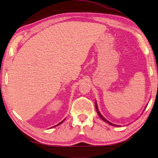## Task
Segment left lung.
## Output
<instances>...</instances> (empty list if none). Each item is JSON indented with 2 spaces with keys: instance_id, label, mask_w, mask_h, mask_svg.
<instances>
[{
  "instance_id": "obj_1",
  "label": "left lung",
  "mask_w": 158,
  "mask_h": 158,
  "mask_svg": "<svg viewBox=\"0 0 158 158\" xmlns=\"http://www.w3.org/2000/svg\"><path fill=\"white\" fill-rule=\"evenodd\" d=\"M95 109H96V111H97V113H98V114H99V116L100 117V118H101L102 120L103 121H105L106 123H108L109 125H111V126H114V127H120L119 125H114V124H113V123H111V122H109V121H107L106 118H105L102 115V114L100 113V112L99 111V109H98V104H97V102H96V101L95 102ZM146 107H147V106H146V107H145V109L146 108ZM145 109H144V110H145ZM144 112V111H143Z\"/></svg>"
}]
</instances>
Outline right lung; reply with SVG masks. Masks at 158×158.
<instances>
[{
  "label": "right lung",
  "instance_id": "add662e5",
  "mask_svg": "<svg viewBox=\"0 0 158 158\" xmlns=\"http://www.w3.org/2000/svg\"><path fill=\"white\" fill-rule=\"evenodd\" d=\"M64 120H65V118H64V120H63V121H61V122H60V123H59V124H58V125H55V126H54V127H56V126H59V125H60V124H61V123H63V122H64ZM52 127H51V128H52Z\"/></svg>",
  "mask_w": 158,
  "mask_h": 158
}]
</instances>
